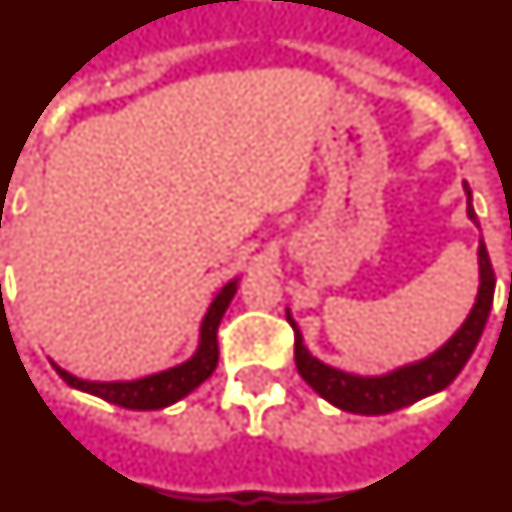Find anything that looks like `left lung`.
<instances>
[{"label": "left lung", "mask_w": 512, "mask_h": 512, "mask_svg": "<svg viewBox=\"0 0 512 512\" xmlns=\"http://www.w3.org/2000/svg\"><path fill=\"white\" fill-rule=\"evenodd\" d=\"M463 190H466L468 218L479 226L468 184H463ZM476 257H479V289H476L474 307H471L461 328L429 356H424L419 362L390 369L385 375H354V372H343V369L320 362L317 356L309 354V349L304 346L302 330L296 328L291 309H286V320L294 328V362L299 375L307 380L309 388L322 395L328 403H333L336 409L362 416L390 414V411L411 406L427 395H435L448 388L450 382L458 377V372L466 367L468 356L474 354L476 343L484 333V325H487L489 309H492V296H495V270L489 263L484 239H479Z\"/></svg>", "instance_id": "1"}]
</instances>
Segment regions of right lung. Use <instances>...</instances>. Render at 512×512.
I'll use <instances>...</instances> for the list:
<instances>
[{
  "mask_svg": "<svg viewBox=\"0 0 512 512\" xmlns=\"http://www.w3.org/2000/svg\"><path fill=\"white\" fill-rule=\"evenodd\" d=\"M236 289H239V278L229 281L213 296L208 312H205L203 322H200V341H197L195 354L187 362L176 364V367L163 369L156 375L137 377V380H83V377L72 375L59 364L54 369L59 372L70 388L83 390V393L96 395L103 401L122 406V409L132 411H156L166 409L171 403L182 401L184 395H190L192 390L200 388L218 364V325H221L223 312L229 309L231 299H234Z\"/></svg>",
  "mask_w": 512,
  "mask_h": 512,
  "instance_id": "right-lung-1",
  "label": "right lung"
}]
</instances>
